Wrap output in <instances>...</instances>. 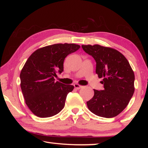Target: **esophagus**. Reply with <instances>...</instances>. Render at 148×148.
<instances>
[{
  "label": "esophagus",
  "instance_id": "esophagus-1",
  "mask_svg": "<svg viewBox=\"0 0 148 148\" xmlns=\"http://www.w3.org/2000/svg\"><path fill=\"white\" fill-rule=\"evenodd\" d=\"M74 87H75V89H79L82 88V87H83V86H80V85L77 84H75L74 85Z\"/></svg>",
  "mask_w": 148,
  "mask_h": 148
}]
</instances>
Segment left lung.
<instances>
[{
	"label": "left lung",
	"instance_id": "obj_1",
	"mask_svg": "<svg viewBox=\"0 0 148 148\" xmlns=\"http://www.w3.org/2000/svg\"><path fill=\"white\" fill-rule=\"evenodd\" d=\"M85 52L96 61V73L103 90L94 89V96L87 102L89 110L100 117L117 116L128 105L134 92V74L129 61L117 50L98 44L82 45Z\"/></svg>",
	"mask_w": 148,
	"mask_h": 148
}]
</instances>
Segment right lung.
Wrapping results in <instances>:
<instances>
[{
  "instance_id": "obj_1",
  "label": "right lung",
  "mask_w": 148,
  "mask_h": 148,
  "mask_svg": "<svg viewBox=\"0 0 148 148\" xmlns=\"http://www.w3.org/2000/svg\"><path fill=\"white\" fill-rule=\"evenodd\" d=\"M75 44H56L38 49L27 59L20 73L21 88L25 103L35 116H53L64 106L71 85L55 82L57 72L63 71L64 60L76 51Z\"/></svg>"
}]
</instances>
